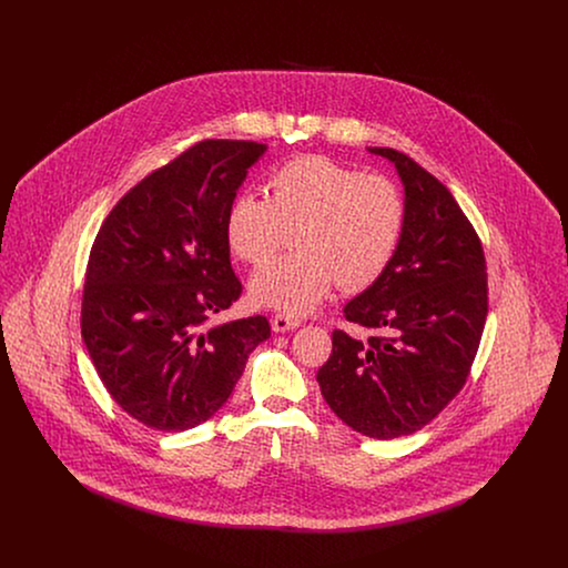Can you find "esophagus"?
Here are the masks:
<instances>
[{"label":"esophagus","mask_w":568,"mask_h":568,"mask_svg":"<svg viewBox=\"0 0 568 568\" xmlns=\"http://www.w3.org/2000/svg\"><path fill=\"white\" fill-rule=\"evenodd\" d=\"M272 329L274 332H287V329H294V327H297L300 325V320H296V317H290V315H285V313H276L274 317L271 320Z\"/></svg>","instance_id":"1"}]
</instances>
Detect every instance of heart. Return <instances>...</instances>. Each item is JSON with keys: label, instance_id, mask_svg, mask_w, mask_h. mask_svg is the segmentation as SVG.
<instances>
[{"label": "heart", "instance_id": "heart-1", "mask_svg": "<svg viewBox=\"0 0 568 568\" xmlns=\"http://www.w3.org/2000/svg\"><path fill=\"white\" fill-rule=\"evenodd\" d=\"M405 223V195L394 181L306 155L272 170L266 197L243 193L232 200L225 241L239 260L260 266L296 232L297 253L255 272L251 297L304 315L336 281L343 290L375 283L394 260Z\"/></svg>", "mask_w": 568, "mask_h": 568}]
</instances>
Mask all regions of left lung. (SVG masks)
I'll return each mask as SVG.
<instances>
[{
  "label": "left lung",
  "mask_w": 568,
  "mask_h": 568,
  "mask_svg": "<svg viewBox=\"0 0 568 568\" xmlns=\"http://www.w3.org/2000/svg\"><path fill=\"white\" fill-rule=\"evenodd\" d=\"M368 151L398 170L405 232L385 272L343 308L378 334L357 341L334 329L317 381L336 417L387 440L422 430L464 387L486 325V255L438 179L400 151Z\"/></svg>",
  "instance_id": "obj_1"
}]
</instances>
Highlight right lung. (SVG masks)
<instances>
[{
	"instance_id": "add662e5",
	"label": "right lung",
	"mask_w": 568,
	"mask_h": 568,
	"mask_svg": "<svg viewBox=\"0 0 568 568\" xmlns=\"http://www.w3.org/2000/svg\"><path fill=\"white\" fill-rule=\"evenodd\" d=\"M251 140H204L128 191L87 264L81 329L112 400L140 424L181 433L227 403L266 317L209 320L243 292L225 213L266 153Z\"/></svg>"
}]
</instances>
